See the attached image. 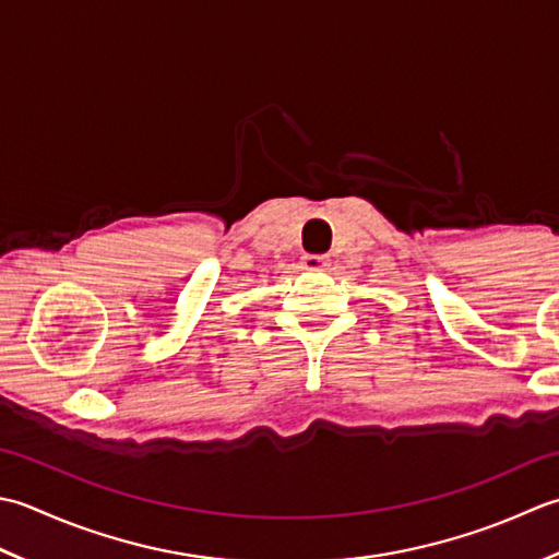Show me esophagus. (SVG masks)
<instances>
[{"instance_id": "esophagus-1", "label": "esophagus", "mask_w": 559, "mask_h": 559, "mask_svg": "<svg viewBox=\"0 0 559 559\" xmlns=\"http://www.w3.org/2000/svg\"><path fill=\"white\" fill-rule=\"evenodd\" d=\"M301 265L304 270H311V272H321L330 265V260L325 255H304L301 258Z\"/></svg>"}]
</instances>
